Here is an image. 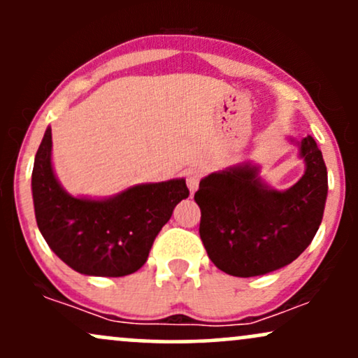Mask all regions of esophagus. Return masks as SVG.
<instances>
[{
	"label": "esophagus",
	"instance_id": "34e87169",
	"mask_svg": "<svg viewBox=\"0 0 358 358\" xmlns=\"http://www.w3.org/2000/svg\"><path fill=\"white\" fill-rule=\"evenodd\" d=\"M200 178H202V171L200 170H190L187 173V185L188 188H190L192 193L196 192V188H199V183H200Z\"/></svg>",
	"mask_w": 358,
	"mask_h": 358
}]
</instances>
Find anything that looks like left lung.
Segmentation results:
<instances>
[{
    "label": "left lung",
    "mask_w": 358,
    "mask_h": 358,
    "mask_svg": "<svg viewBox=\"0 0 358 358\" xmlns=\"http://www.w3.org/2000/svg\"><path fill=\"white\" fill-rule=\"evenodd\" d=\"M289 141L298 146L305 173L286 190L271 187L250 162L200 180V239L213 264L231 276H262L291 264L322 224L328 195L323 155L311 136Z\"/></svg>",
    "instance_id": "8db88e82"
}]
</instances>
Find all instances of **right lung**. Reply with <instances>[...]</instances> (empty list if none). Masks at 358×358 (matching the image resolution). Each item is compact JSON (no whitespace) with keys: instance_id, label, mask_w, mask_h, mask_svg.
I'll list each match as a JSON object with an SVG mask.
<instances>
[{"instance_id":"1","label":"right lung","mask_w":358,"mask_h":358,"mask_svg":"<svg viewBox=\"0 0 358 358\" xmlns=\"http://www.w3.org/2000/svg\"><path fill=\"white\" fill-rule=\"evenodd\" d=\"M185 178L139 183L110 196L71 195L52 163V129L36 151L31 195L36 225L48 248L85 276L121 278L136 273L151 245L188 196Z\"/></svg>"}]
</instances>
